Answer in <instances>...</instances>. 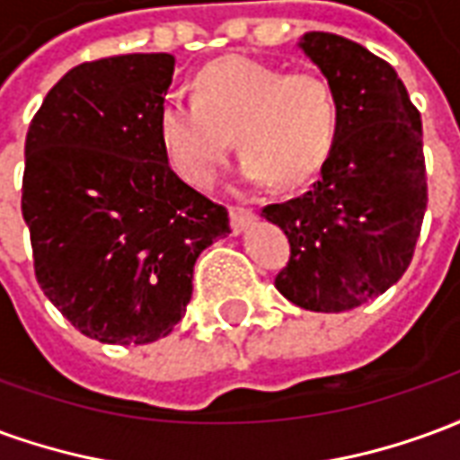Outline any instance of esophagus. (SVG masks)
<instances>
[{
    "mask_svg": "<svg viewBox=\"0 0 460 460\" xmlns=\"http://www.w3.org/2000/svg\"><path fill=\"white\" fill-rule=\"evenodd\" d=\"M229 217H231V231L234 234H241V231L249 226L253 221V209L251 207H229Z\"/></svg>",
    "mask_w": 460,
    "mask_h": 460,
    "instance_id": "obj_1",
    "label": "esophagus"
}]
</instances>
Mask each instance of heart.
Segmentation results:
<instances>
[{
	"label": "heart",
	"instance_id": "obj_1",
	"mask_svg": "<svg viewBox=\"0 0 460 460\" xmlns=\"http://www.w3.org/2000/svg\"><path fill=\"white\" fill-rule=\"evenodd\" d=\"M338 95L318 71H283L249 56L201 68L194 98L167 95L157 108V140L170 170L197 190L217 184L231 135L251 184L300 187L335 147Z\"/></svg>",
	"mask_w": 460,
	"mask_h": 460
}]
</instances>
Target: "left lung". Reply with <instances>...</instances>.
I'll list each match as a JSON object with an SVG mask.
<instances>
[{
	"label": "left lung",
	"mask_w": 460,
	"mask_h": 460,
	"mask_svg": "<svg viewBox=\"0 0 460 460\" xmlns=\"http://www.w3.org/2000/svg\"><path fill=\"white\" fill-rule=\"evenodd\" d=\"M300 49L338 95V137L310 191L263 217L290 243L276 288L300 308L345 313L392 288L414 259L429 201L421 115L365 46L310 31Z\"/></svg>",
	"instance_id": "8db88e82"
}]
</instances>
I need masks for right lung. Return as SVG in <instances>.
Returning <instances> with one entry per match:
<instances>
[{"mask_svg":"<svg viewBox=\"0 0 460 460\" xmlns=\"http://www.w3.org/2000/svg\"><path fill=\"white\" fill-rule=\"evenodd\" d=\"M170 54L75 66L26 132L22 180L34 273L85 338L147 345L184 318L199 253L229 211L181 181L162 155L157 108Z\"/></svg>","mask_w":460,"mask_h":460,"instance_id":"obj_1","label":"right lung"}]
</instances>
